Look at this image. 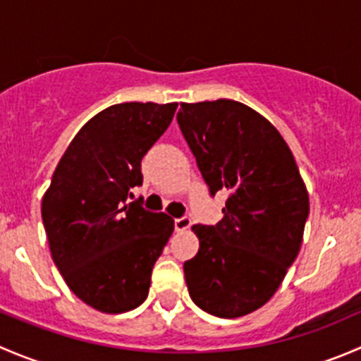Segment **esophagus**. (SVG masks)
Returning a JSON list of instances; mask_svg holds the SVG:
<instances>
[{
	"label": "esophagus",
	"instance_id": "obj_1",
	"mask_svg": "<svg viewBox=\"0 0 361 361\" xmlns=\"http://www.w3.org/2000/svg\"><path fill=\"white\" fill-rule=\"evenodd\" d=\"M190 224H192V220L188 216L176 218V220H174V228H176V232H183L190 227Z\"/></svg>",
	"mask_w": 361,
	"mask_h": 361
}]
</instances>
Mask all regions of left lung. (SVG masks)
I'll use <instances>...</instances> for the list:
<instances>
[{
	"label": "left lung",
	"instance_id": "8db88e82",
	"mask_svg": "<svg viewBox=\"0 0 361 361\" xmlns=\"http://www.w3.org/2000/svg\"><path fill=\"white\" fill-rule=\"evenodd\" d=\"M178 126L224 218L194 225L199 251L183 265L195 305L239 318L265 304L297 258L309 194L292 150L265 116L232 99L181 103Z\"/></svg>",
	"mask_w": 361,
	"mask_h": 361
}]
</instances>
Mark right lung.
<instances>
[{"label": "right lung", "mask_w": 361, "mask_h": 361, "mask_svg": "<svg viewBox=\"0 0 361 361\" xmlns=\"http://www.w3.org/2000/svg\"><path fill=\"white\" fill-rule=\"evenodd\" d=\"M178 103H122L94 115L54 171L42 218L54 264L73 293L106 314L148 297L152 269L174 231L173 218L133 199L141 159L166 133Z\"/></svg>", "instance_id": "1"}]
</instances>
